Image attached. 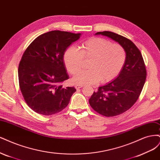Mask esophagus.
<instances>
[{
    "instance_id": "obj_1",
    "label": "esophagus",
    "mask_w": 160,
    "mask_h": 160,
    "mask_svg": "<svg viewBox=\"0 0 160 160\" xmlns=\"http://www.w3.org/2000/svg\"><path fill=\"white\" fill-rule=\"evenodd\" d=\"M84 86V85H80V84H77V85H76L75 86V88H76V90H78V89H80V88H82Z\"/></svg>"
}]
</instances>
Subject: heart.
<instances>
[{
	"label": "heart",
	"instance_id": "heart-1",
	"mask_svg": "<svg viewBox=\"0 0 160 160\" xmlns=\"http://www.w3.org/2000/svg\"><path fill=\"white\" fill-rule=\"evenodd\" d=\"M126 58V51L121 45L94 37L82 43L80 50L74 46L69 47L64 54V62L67 71L75 74L81 68L83 58H90L89 70L80 72L72 79L76 84L90 85L114 79L121 71Z\"/></svg>",
	"mask_w": 160,
	"mask_h": 160
}]
</instances>
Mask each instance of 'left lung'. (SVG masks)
Here are the masks:
<instances>
[{
  "mask_svg": "<svg viewBox=\"0 0 160 160\" xmlns=\"http://www.w3.org/2000/svg\"><path fill=\"white\" fill-rule=\"evenodd\" d=\"M95 35L107 37L121 45L126 58L116 78L94 92L89 99L90 105L104 116L120 115L130 109L140 96L146 78L145 64L140 51L130 40L110 31Z\"/></svg>",
  "mask_w": 160,
  "mask_h": 160,
  "instance_id": "8db88e82",
  "label": "left lung"
}]
</instances>
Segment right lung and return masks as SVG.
I'll list each match as a JSON object with an SVG mask.
<instances>
[{
    "label": "right lung",
    "instance_id": "1",
    "mask_svg": "<svg viewBox=\"0 0 160 160\" xmlns=\"http://www.w3.org/2000/svg\"><path fill=\"white\" fill-rule=\"evenodd\" d=\"M80 36L52 30L40 35L25 50L18 66L19 85L24 100L35 112L50 116L68 106L76 90L61 85L69 78L64 54Z\"/></svg>",
    "mask_w": 160,
    "mask_h": 160
}]
</instances>
